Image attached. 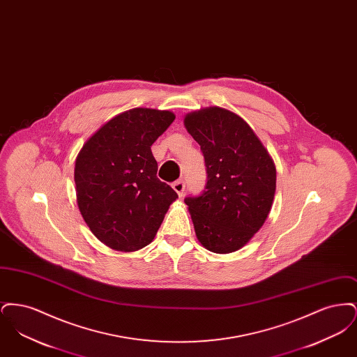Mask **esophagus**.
<instances>
[{
  "instance_id": "obj_1",
  "label": "esophagus",
  "mask_w": 357,
  "mask_h": 357,
  "mask_svg": "<svg viewBox=\"0 0 357 357\" xmlns=\"http://www.w3.org/2000/svg\"><path fill=\"white\" fill-rule=\"evenodd\" d=\"M172 188L176 191V194H178L179 197H182V195H183V192H185L186 185H185V182H183V181H176V182H174V183H172Z\"/></svg>"
}]
</instances>
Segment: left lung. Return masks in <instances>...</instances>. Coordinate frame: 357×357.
Returning <instances> with one entry per match:
<instances>
[{
	"instance_id": "left-lung-1",
	"label": "left lung",
	"mask_w": 357,
	"mask_h": 357,
	"mask_svg": "<svg viewBox=\"0 0 357 357\" xmlns=\"http://www.w3.org/2000/svg\"><path fill=\"white\" fill-rule=\"evenodd\" d=\"M185 127L201 146L207 172L204 192L185 198L195 234L207 250L233 253L271 213L275 192L272 156L250 126L225 108L187 114Z\"/></svg>"
}]
</instances>
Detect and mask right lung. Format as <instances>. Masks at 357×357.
<instances>
[{
    "mask_svg": "<svg viewBox=\"0 0 357 357\" xmlns=\"http://www.w3.org/2000/svg\"><path fill=\"white\" fill-rule=\"evenodd\" d=\"M175 119L170 111L134 108L107 121L75 163L77 206L102 243L135 252L158 233L178 194L156 176L153 142Z\"/></svg>",
    "mask_w": 357,
    "mask_h": 357,
    "instance_id": "add662e5",
    "label": "right lung"
}]
</instances>
